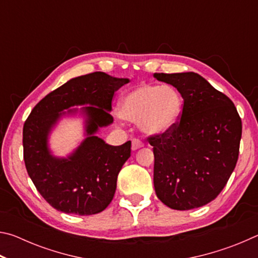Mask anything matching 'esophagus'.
<instances>
[{"instance_id": "esophagus-1", "label": "esophagus", "mask_w": 258, "mask_h": 258, "mask_svg": "<svg viewBox=\"0 0 258 258\" xmlns=\"http://www.w3.org/2000/svg\"><path fill=\"white\" fill-rule=\"evenodd\" d=\"M142 147H143V143L140 141L139 139H133L132 140V150L133 151L138 150V149H140V148H142Z\"/></svg>"}]
</instances>
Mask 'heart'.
<instances>
[{
    "mask_svg": "<svg viewBox=\"0 0 258 258\" xmlns=\"http://www.w3.org/2000/svg\"><path fill=\"white\" fill-rule=\"evenodd\" d=\"M117 112L125 120L138 121L142 132L165 135L180 123L183 99L171 85L141 84L121 97Z\"/></svg>",
    "mask_w": 258,
    "mask_h": 258,
    "instance_id": "obj_1",
    "label": "heart"
}]
</instances>
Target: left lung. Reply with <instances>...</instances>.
I'll return each instance as SVG.
<instances>
[{
	"label": "left lung",
	"instance_id": "1",
	"mask_svg": "<svg viewBox=\"0 0 258 258\" xmlns=\"http://www.w3.org/2000/svg\"><path fill=\"white\" fill-rule=\"evenodd\" d=\"M183 98L180 123L148 138L157 197L177 211L205 206L223 190L239 156L242 125L233 102L197 73H155Z\"/></svg>",
	"mask_w": 258,
	"mask_h": 258
}]
</instances>
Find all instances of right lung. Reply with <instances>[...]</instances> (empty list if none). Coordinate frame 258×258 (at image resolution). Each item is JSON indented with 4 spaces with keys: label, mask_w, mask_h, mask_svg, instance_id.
<instances>
[{
    "label": "right lung",
    "mask_w": 258,
    "mask_h": 258,
    "mask_svg": "<svg viewBox=\"0 0 258 258\" xmlns=\"http://www.w3.org/2000/svg\"><path fill=\"white\" fill-rule=\"evenodd\" d=\"M128 82L102 72L72 78L43 98L25 121L26 169L37 191L56 211L93 215L111 203L117 176L131 157V141L110 146L97 133L112 124L113 94ZM77 105L85 107L71 108ZM77 113L85 117L86 138L72 154L56 157L48 147L51 130L62 116Z\"/></svg>",
    "instance_id": "1"
}]
</instances>
